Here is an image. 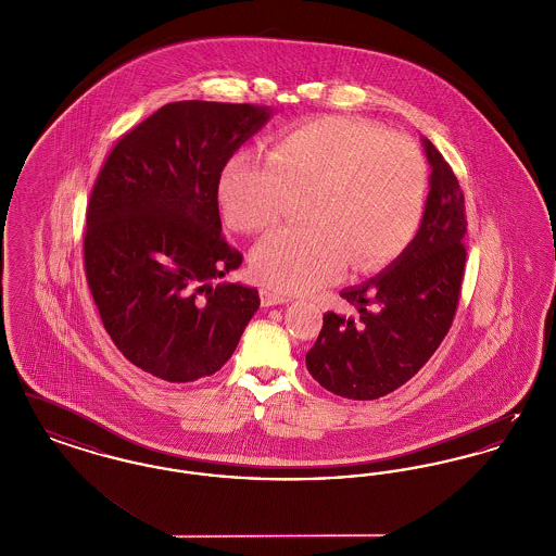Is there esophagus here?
Segmentation results:
<instances>
[{
  "label": "esophagus",
  "instance_id": "obj_1",
  "mask_svg": "<svg viewBox=\"0 0 556 556\" xmlns=\"http://www.w3.org/2000/svg\"><path fill=\"white\" fill-rule=\"evenodd\" d=\"M261 295H263V306H279V304L290 302V300H288V295L277 293V291L273 290H263L261 291Z\"/></svg>",
  "mask_w": 556,
  "mask_h": 556
}]
</instances>
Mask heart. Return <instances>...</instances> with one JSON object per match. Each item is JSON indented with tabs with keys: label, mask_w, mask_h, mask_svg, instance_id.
<instances>
[{
	"label": "heart",
	"mask_w": 556,
	"mask_h": 556,
	"mask_svg": "<svg viewBox=\"0 0 556 556\" xmlns=\"http://www.w3.org/2000/svg\"><path fill=\"white\" fill-rule=\"evenodd\" d=\"M308 191L306 225L268 231L250 256L273 290L308 291L345 263L370 270L397 256L417 233L427 198L419 148L381 127L320 116L279 132L266 156L239 152L218 177V202L239 231H261Z\"/></svg>",
	"instance_id": "1"
}]
</instances>
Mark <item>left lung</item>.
I'll use <instances>...</instances> for the list:
<instances>
[{
	"instance_id": "obj_1",
	"label": "left lung",
	"mask_w": 556,
	"mask_h": 556,
	"mask_svg": "<svg viewBox=\"0 0 556 556\" xmlns=\"http://www.w3.org/2000/svg\"><path fill=\"white\" fill-rule=\"evenodd\" d=\"M421 227L392 265L340 291L358 317L327 313L306 369L336 396L377 400L404 386L448 333L465 273V195L429 139Z\"/></svg>"
}]
</instances>
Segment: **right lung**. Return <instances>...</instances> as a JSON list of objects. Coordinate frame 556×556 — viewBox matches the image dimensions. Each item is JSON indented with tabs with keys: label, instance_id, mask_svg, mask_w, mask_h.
<instances>
[{
	"label": "right lung",
	"instance_id": "1",
	"mask_svg": "<svg viewBox=\"0 0 556 556\" xmlns=\"http://www.w3.org/2000/svg\"><path fill=\"white\" fill-rule=\"evenodd\" d=\"M273 110L173 102L112 148L87 208L85 275L127 361L170 383L220 369L261 306L258 291L216 283L241 265L223 238L218 177Z\"/></svg>",
	"mask_w": 556,
	"mask_h": 556
}]
</instances>
